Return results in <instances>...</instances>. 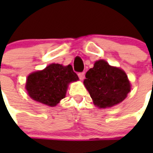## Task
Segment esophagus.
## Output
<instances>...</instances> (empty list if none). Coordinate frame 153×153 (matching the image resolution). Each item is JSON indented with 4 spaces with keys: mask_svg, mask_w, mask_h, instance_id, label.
<instances>
[{
    "mask_svg": "<svg viewBox=\"0 0 153 153\" xmlns=\"http://www.w3.org/2000/svg\"><path fill=\"white\" fill-rule=\"evenodd\" d=\"M79 78L80 79V80H83L84 78H85V73L84 72H82V73H79Z\"/></svg>",
    "mask_w": 153,
    "mask_h": 153,
    "instance_id": "1",
    "label": "esophagus"
}]
</instances>
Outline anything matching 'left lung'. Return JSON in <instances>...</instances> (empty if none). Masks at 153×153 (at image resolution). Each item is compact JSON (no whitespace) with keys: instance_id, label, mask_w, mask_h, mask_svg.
I'll return each mask as SVG.
<instances>
[{"instance_id":"1","label":"left lung","mask_w":153,"mask_h":153,"mask_svg":"<svg viewBox=\"0 0 153 153\" xmlns=\"http://www.w3.org/2000/svg\"><path fill=\"white\" fill-rule=\"evenodd\" d=\"M85 77L83 83L94 105L99 108L111 107L120 103L131 89L125 71L111 66L104 60H97Z\"/></svg>"}]
</instances>
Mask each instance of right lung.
I'll list each match as a JSON object with an SVG mask.
<instances>
[{
  "mask_svg": "<svg viewBox=\"0 0 153 153\" xmlns=\"http://www.w3.org/2000/svg\"><path fill=\"white\" fill-rule=\"evenodd\" d=\"M79 80L72 66L51 64L44 70L30 74L25 88L32 99L55 106L65 98L69 83Z\"/></svg>",
  "mask_w": 153,
  "mask_h": 153,
  "instance_id": "right-lung-1",
  "label": "right lung"
}]
</instances>
